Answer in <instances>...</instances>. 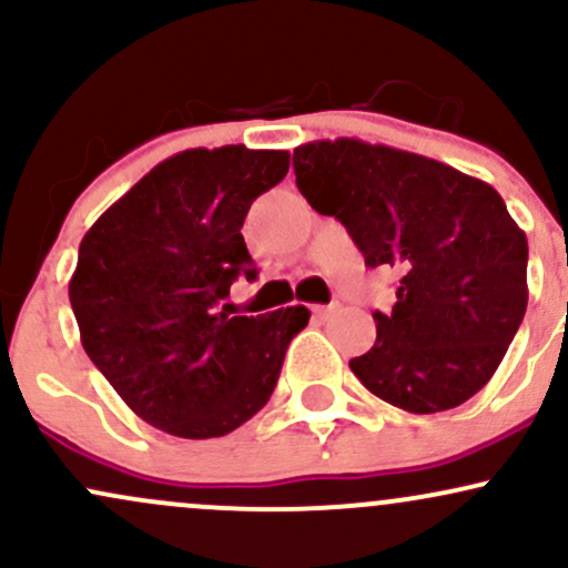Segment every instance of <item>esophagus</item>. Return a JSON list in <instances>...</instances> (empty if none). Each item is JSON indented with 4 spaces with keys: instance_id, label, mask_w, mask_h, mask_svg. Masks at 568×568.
<instances>
[{
    "instance_id": "1",
    "label": "esophagus",
    "mask_w": 568,
    "mask_h": 568,
    "mask_svg": "<svg viewBox=\"0 0 568 568\" xmlns=\"http://www.w3.org/2000/svg\"><path fill=\"white\" fill-rule=\"evenodd\" d=\"M312 312H315L317 321H328V317L336 312V306H315V310H312Z\"/></svg>"
}]
</instances>
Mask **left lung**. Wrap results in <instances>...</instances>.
Instances as JSON below:
<instances>
[{"mask_svg": "<svg viewBox=\"0 0 568 568\" xmlns=\"http://www.w3.org/2000/svg\"><path fill=\"white\" fill-rule=\"evenodd\" d=\"M296 186L347 226L366 266H395L397 302L349 368L410 414L462 406L499 368L526 315V234L486 181L357 139L293 149Z\"/></svg>", "mask_w": 568, "mask_h": 568, "instance_id": "8db88e82", "label": "left lung"}]
</instances>
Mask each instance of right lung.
<instances>
[{
    "instance_id": "1",
    "label": "right lung",
    "mask_w": 568,
    "mask_h": 568,
    "mask_svg": "<svg viewBox=\"0 0 568 568\" xmlns=\"http://www.w3.org/2000/svg\"><path fill=\"white\" fill-rule=\"evenodd\" d=\"M288 152L186 149L152 168L90 226L69 302L82 347L143 422L221 438L266 406L306 306L230 315L219 302L258 270L240 230L285 179Z\"/></svg>"
}]
</instances>
